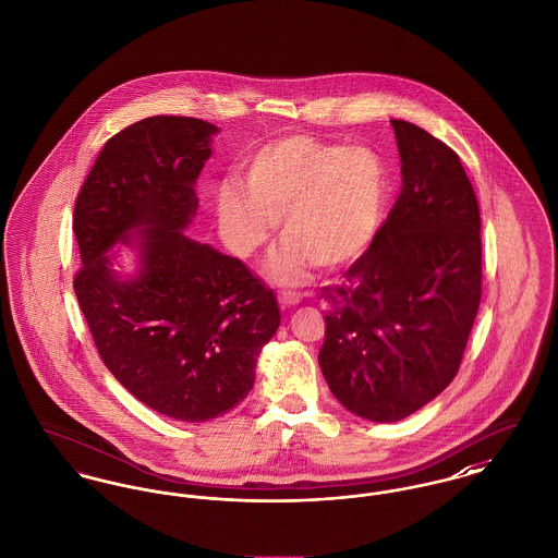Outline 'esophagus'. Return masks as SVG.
Listing matches in <instances>:
<instances>
[{
  "mask_svg": "<svg viewBox=\"0 0 558 558\" xmlns=\"http://www.w3.org/2000/svg\"><path fill=\"white\" fill-rule=\"evenodd\" d=\"M298 302H300V294H296V292H281L279 294V304L283 308H290V306H294Z\"/></svg>",
  "mask_w": 558,
  "mask_h": 558,
  "instance_id": "esophagus-1",
  "label": "esophagus"
}]
</instances>
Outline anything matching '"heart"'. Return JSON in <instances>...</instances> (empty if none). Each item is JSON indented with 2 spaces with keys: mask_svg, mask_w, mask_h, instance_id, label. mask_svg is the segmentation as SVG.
<instances>
[{
  "mask_svg": "<svg viewBox=\"0 0 558 558\" xmlns=\"http://www.w3.org/2000/svg\"><path fill=\"white\" fill-rule=\"evenodd\" d=\"M241 178L216 190L223 239L239 258H252L279 222L283 247L270 266L279 283H296L311 264L335 270L357 260L383 223L387 171L362 146L275 137L241 162Z\"/></svg>",
  "mask_w": 558,
  "mask_h": 558,
  "instance_id": "obj_1",
  "label": "heart"
}]
</instances>
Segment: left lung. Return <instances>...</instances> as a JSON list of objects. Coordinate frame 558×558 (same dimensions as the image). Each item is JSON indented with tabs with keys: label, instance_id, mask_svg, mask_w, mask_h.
<instances>
[{
	"label": "left lung",
	"instance_id": "8db88e82",
	"mask_svg": "<svg viewBox=\"0 0 558 558\" xmlns=\"http://www.w3.org/2000/svg\"><path fill=\"white\" fill-rule=\"evenodd\" d=\"M402 190L328 304L319 366L353 414L391 423L442 393L459 372L483 294L476 192L454 149L391 120Z\"/></svg>",
	"mask_w": 558,
	"mask_h": 558
}]
</instances>
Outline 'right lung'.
<instances>
[{"label": "right lung", "mask_w": 558, "mask_h": 558, "mask_svg": "<svg viewBox=\"0 0 558 558\" xmlns=\"http://www.w3.org/2000/svg\"><path fill=\"white\" fill-rule=\"evenodd\" d=\"M216 131L187 116L144 118L104 146L75 198L74 290L95 347L129 393L186 423L252 391L281 322L272 290L243 262L184 234ZM133 229L143 268L120 282L105 254Z\"/></svg>", "instance_id": "1"}]
</instances>
